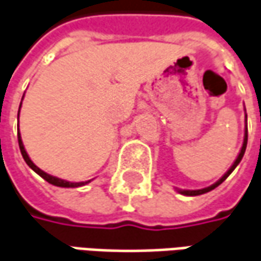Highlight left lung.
I'll return each instance as SVG.
<instances>
[{"label":"left lung","mask_w":261,"mask_h":261,"mask_svg":"<svg viewBox=\"0 0 261 261\" xmlns=\"http://www.w3.org/2000/svg\"><path fill=\"white\" fill-rule=\"evenodd\" d=\"M246 147H247V116H246V131H244V141H243V147L242 150H240V153H239V155H237V159H236V161L233 163V166L228 168V171L226 173V174L223 175L221 178H220L219 181H216L213 186H210V187H205V189H201V190H178L181 194H184V196H200V194H204V193H208V191L214 190L217 186H220L221 182L224 181L226 178H227L228 175L233 173V170H234L237 166H239V163L242 161L243 155H244V151H246Z\"/></svg>","instance_id":"obj_1"}]
</instances>
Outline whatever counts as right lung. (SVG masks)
Here are the masks:
<instances>
[{
	"mask_svg": "<svg viewBox=\"0 0 261 261\" xmlns=\"http://www.w3.org/2000/svg\"><path fill=\"white\" fill-rule=\"evenodd\" d=\"M21 108V106H19ZM18 116H19V111H18ZM18 144H19V150H21V154H22V157H24V160L25 163L30 166V167L33 168L34 171L37 173L38 175H41L42 178L45 180V181H48L49 184H53V186H57V187H80V186H86L88 182L91 181V180H88V181H81V182H71V181H65V180H61V178H57L54 175H49L47 174L45 171H42L41 168H38L35 164H34L31 159L28 157V154H27L25 148H24V144H22V140H21V136H19V131H18Z\"/></svg>",
	"mask_w": 261,
	"mask_h": 261,
	"instance_id": "add662e5",
	"label": "right lung"
}]
</instances>
